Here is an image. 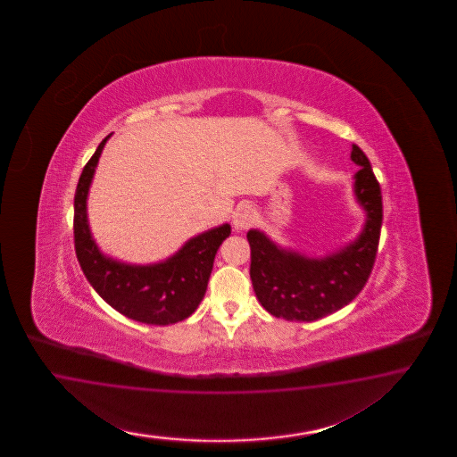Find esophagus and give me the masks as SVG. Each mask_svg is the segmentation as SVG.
<instances>
[{
    "label": "esophagus",
    "instance_id": "obj_1",
    "mask_svg": "<svg viewBox=\"0 0 457 457\" xmlns=\"http://www.w3.org/2000/svg\"><path fill=\"white\" fill-rule=\"evenodd\" d=\"M254 220H256L254 211L249 206H241V208L236 209L233 224H235L236 229H248Z\"/></svg>",
    "mask_w": 457,
    "mask_h": 457
}]
</instances>
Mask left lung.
I'll use <instances>...</instances> for the list:
<instances>
[{
  "label": "left lung",
  "instance_id": "obj_1",
  "mask_svg": "<svg viewBox=\"0 0 457 457\" xmlns=\"http://www.w3.org/2000/svg\"><path fill=\"white\" fill-rule=\"evenodd\" d=\"M352 161L360 166L353 191L367 220L359 237L325 258H308L279 248L268 236L248 231L249 277L256 298L277 319L313 321L350 303L372 273L382 228V193L367 155L352 145Z\"/></svg>",
  "mask_w": 457,
  "mask_h": 457
}]
</instances>
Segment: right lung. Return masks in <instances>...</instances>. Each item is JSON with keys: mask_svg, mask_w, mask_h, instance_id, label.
Segmentation results:
<instances>
[{"mask_svg": "<svg viewBox=\"0 0 457 457\" xmlns=\"http://www.w3.org/2000/svg\"><path fill=\"white\" fill-rule=\"evenodd\" d=\"M85 164L75 191L73 237L77 260L94 290L127 319L147 325H170L191 317L208 290L212 263L231 226L222 224L189 239L162 263L136 266L107 258L90 235L87 220V195L98 157L107 142Z\"/></svg>", "mask_w": 457, "mask_h": 457, "instance_id": "right-lung-1", "label": "right lung"}]
</instances>
